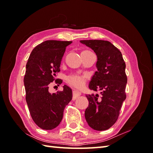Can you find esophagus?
I'll return each mask as SVG.
<instances>
[{
  "label": "esophagus",
  "mask_w": 153,
  "mask_h": 153,
  "mask_svg": "<svg viewBox=\"0 0 153 153\" xmlns=\"http://www.w3.org/2000/svg\"><path fill=\"white\" fill-rule=\"evenodd\" d=\"M81 95V93L76 89H74L73 91V100H76L77 97Z\"/></svg>",
  "instance_id": "1"
}]
</instances>
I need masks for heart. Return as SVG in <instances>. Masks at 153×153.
Listing matches in <instances>:
<instances>
[{
  "label": "heart",
  "mask_w": 153,
  "mask_h": 153,
  "mask_svg": "<svg viewBox=\"0 0 153 153\" xmlns=\"http://www.w3.org/2000/svg\"><path fill=\"white\" fill-rule=\"evenodd\" d=\"M67 80L68 83L71 85L77 87V88H81L85 85L86 76L83 75L79 74H71L68 76Z\"/></svg>",
  "instance_id": "obj_1"
}]
</instances>
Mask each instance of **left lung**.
Wrapping results in <instances>:
<instances>
[{"mask_svg":"<svg viewBox=\"0 0 153 153\" xmlns=\"http://www.w3.org/2000/svg\"><path fill=\"white\" fill-rule=\"evenodd\" d=\"M94 51L97 56L95 71L89 82V88L99 95H86L89 106L85 118L88 125L95 130L104 131L112 127L118 118L122 103L126 98L127 81L126 63L122 54L110 42L103 40H82Z\"/></svg>","mask_w":153,"mask_h":153,"instance_id":"obj_1","label":"left lung"}]
</instances>
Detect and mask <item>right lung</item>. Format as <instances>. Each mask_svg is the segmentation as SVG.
<instances>
[{"label": "right lung", "mask_w": 153, "mask_h": 153, "mask_svg": "<svg viewBox=\"0 0 153 153\" xmlns=\"http://www.w3.org/2000/svg\"><path fill=\"white\" fill-rule=\"evenodd\" d=\"M72 41H45L32 51L27 62L24 79L25 100L32 119L40 128L53 129L60 124L64 110L72 99V91L67 85L63 91L51 94L49 84L55 81L60 71V66L66 48Z\"/></svg>", "instance_id": "obj_1"}]
</instances>
